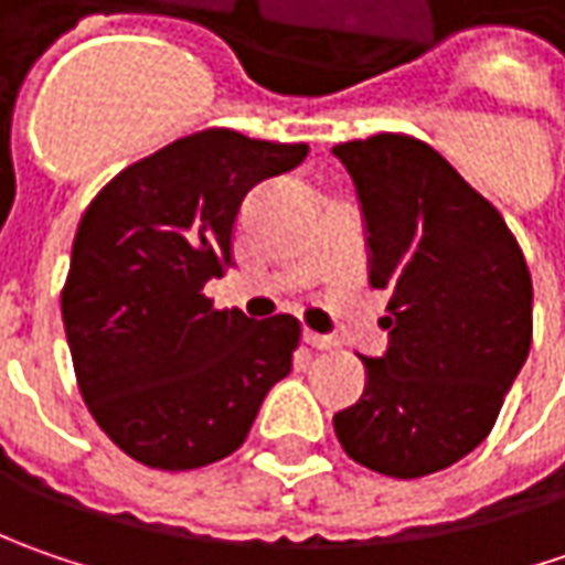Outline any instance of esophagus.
<instances>
[{
  "mask_svg": "<svg viewBox=\"0 0 565 565\" xmlns=\"http://www.w3.org/2000/svg\"><path fill=\"white\" fill-rule=\"evenodd\" d=\"M305 342H308L311 349H320V352H323V349H333V345H337L333 339L320 337V333H315V330H305Z\"/></svg>",
  "mask_w": 565,
  "mask_h": 565,
  "instance_id": "1",
  "label": "esophagus"
}]
</instances>
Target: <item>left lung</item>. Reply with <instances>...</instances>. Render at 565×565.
Listing matches in <instances>:
<instances>
[{
    "instance_id": "left-lung-1",
    "label": "left lung",
    "mask_w": 565,
    "mask_h": 565,
    "mask_svg": "<svg viewBox=\"0 0 565 565\" xmlns=\"http://www.w3.org/2000/svg\"><path fill=\"white\" fill-rule=\"evenodd\" d=\"M359 188L390 349L333 427L386 478L456 466L497 424L532 349V273L500 210L412 135L333 147Z\"/></svg>"
}]
</instances>
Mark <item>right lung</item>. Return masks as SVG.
Segmentation results:
<instances>
[{"instance_id": "1", "label": "right lung", "mask_w": 565, "mask_h": 565, "mask_svg": "<svg viewBox=\"0 0 565 565\" xmlns=\"http://www.w3.org/2000/svg\"><path fill=\"white\" fill-rule=\"evenodd\" d=\"M305 157L308 143L206 128L121 169L84 210L62 286L65 337L94 422L135 462L188 471L226 459L292 371V315L220 311L204 286L235 264L245 194Z\"/></svg>"}]
</instances>
